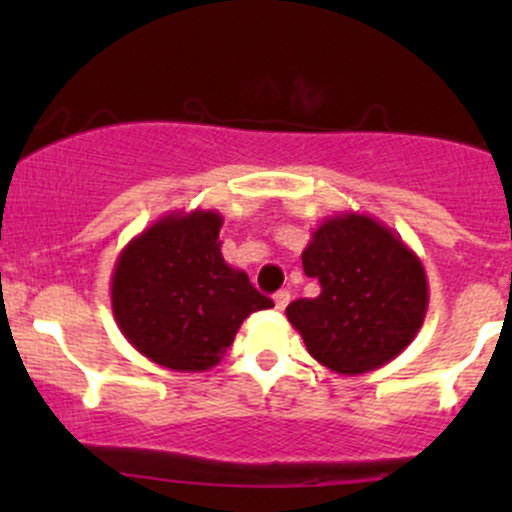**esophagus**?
Wrapping results in <instances>:
<instances>
[{"instance_id": "1", "label": "esophagus", "mask_w": 512, "mask_h": 512, "mask_svg": "<svg viewBox=\"0 0 512 512\" xmlns=\"http://www.w3.org/2000/svg\"><path fill=\"white\" fill-rule=\"evenodd\" d=\"M289 301H291V293H289V291L274 293V305H276V310H286V305H289Z\"/></svg>"}]
</instances>
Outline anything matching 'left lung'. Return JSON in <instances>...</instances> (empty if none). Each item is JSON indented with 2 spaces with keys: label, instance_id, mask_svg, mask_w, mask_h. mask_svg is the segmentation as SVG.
I'll return each instance as SVG.
<instances>
[{
  "label": "left lung",
  "instance_id": "8db88e82",
  "mask_svg": "<svg viewBox=\"0 0 512 512\" xmlns=\"http://www.w3.org/2000/svg\"><path fill=\"white\" fill-rule=\"evenodd\" d=\"M301 257L320 293L293 301L286 317L317 363L363 375L414 342L428 310V279L419 255L392 228L342 211L315 228Z\"/></svg>",
  "mask_w": 512,
  "mask_h": 512
}]
</instances>
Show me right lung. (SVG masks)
Listing matches in <instances>:
<instances>
[{"label":"right lung","mask_w":512,"mask_h":512,"mask_svg":"<svg viewBox=\"0 0 512 512\" xmlns=\"http://www.w3.org/2000/svg\"><path fill=\"white\" fill-rule=\"evenodd\" d=\"M223 216L170 211L122 248L110 279L120 332L139 354L170 370L219 366L243 320L272 301L221 255Z\"/></svg>","instance_id":"right-lung-1"}]
</instances>
